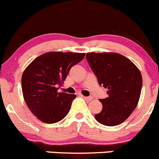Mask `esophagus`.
<instances>
[{
    "label": "esophagus",
    "mask_w": 159,
    "mask_h": 159,
    "mask_svg": "<svg viewBox=\"0 0 159 159\" xmlns=\"http://www.w3.org/2000/svg\"><path fill=\"white\" fill-rule=\"evenodd\" d=\"M82 97L84 98V100H86V101H91L92 99H93L92 97H88V96H82Z\"/></svg>",
    "instance_id": "obj_1"
}]
</instances>
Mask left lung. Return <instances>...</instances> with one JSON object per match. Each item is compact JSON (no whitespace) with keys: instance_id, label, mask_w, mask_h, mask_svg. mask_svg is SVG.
<instances>
[{"instance_id":"1","label":"left lung","mask_w":159,"mask_h":159,"mask_svg":"<svg viewBox=\"0 0 159 159\" xmlns=\"http://www.w3.org/2000/svg\"><path fill=\"white\" fill-rule=\"evenodd\" d=\"M86 59L100 85L108 89V97L100 100L103 109L95 118L107 126L121 124L137 106L143 82L140 71L128 58L118 53L90 52Z\"/></svg>"}]
</instances>
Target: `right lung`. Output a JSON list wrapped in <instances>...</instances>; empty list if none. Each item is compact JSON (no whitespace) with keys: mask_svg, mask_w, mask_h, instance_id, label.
<instances>
[{"mask_svg":"<svg viewBox=\"0 0 159 159\" xmlns=\"http://www.w3.org/2000/svg\"><path fill=\"white\" fill-rule=\"evenodd\" d=\"M84 53L47 52L31 62L22 75V90L26 103L44 123L61 121L68 114L76 95L58 93L73 66Z\"/></svg>","mask_w":159,"mask_h":159,"instance_id":"right-lung-1","label":"right lung"}]
</instances>
